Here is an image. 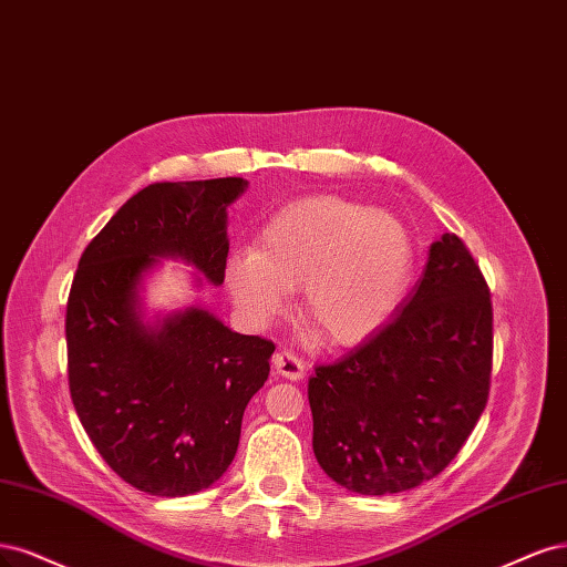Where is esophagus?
<instances>
[{"instance_id": "obj_1", "label": "esophagus", "mask_w": 567, "mask_h": 567, "mask_svg": "<svg viewBox=\"0 0 567 567\" xmlns=\"http://www.w3.org/2000/svg\"><path fill=\"white\" fill-rule=\"evenodd\" d=\"M272 368H276L278 374H282V377H287L291 381H299L306 374L303 360L297 353H291V351H278L276 355H272Z\"/></svg>"}]
</instances>
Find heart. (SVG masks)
Here are the masks:
<instances>
[{
	"mask_svg": "<svg viewBox=\"0 0 567 567\" xmlns=\"http://www.w3.org/2000/svg\"><path fill=\"white\" fill-rule=\"evenodd\" d=\"M412 261V237L395 216L318 195L272 216L257 249L228 261L226 282L254 322L278 318L289 289L303 287L306 322L327 341L355 343L398 308Z\"/></svg>",
	"mask_w": 567,
	"mask_h": 567,
	"instance_id": "b5f03b06",
	"label": "heart"
}]
</instances>
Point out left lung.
<instances>
[{"label":"left lung","instance_id":"obj_1","mask_svg":"<svg viewBox=\"0 0 567 567\" xmlns=\"http://www.w3.org/2000/svg\"><path fill=\"white\" fill-rule=\"evenodd\" d=\"M489 374V287L462 237L445 233L405 306L310 377L318 464L358 495L435 478L476 429Z\"/></svg>","mask_w":567,"mask_h":567}]
</instances>
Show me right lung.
Segmentation results:
<instances>
[{"instance_id": "1", "label": "right lung", "mask_w": 567, "mask_h": 567, "mask_svg": "<svg viewBox=\"0 0 567 567\" xmlns=\"http://www.w3.org/2000/svg\"><path fill=\"white\" fill-rule=\"evenodd\" d=\"M247 186L240 176L145 186L86 245L70 287L72 405L105 464L155 497H186L224 476L276 343L237 334L199 306L145 324L136 287L155 257L184 259L221 285L226 209Z\"/></svg>"}]
</instances>
